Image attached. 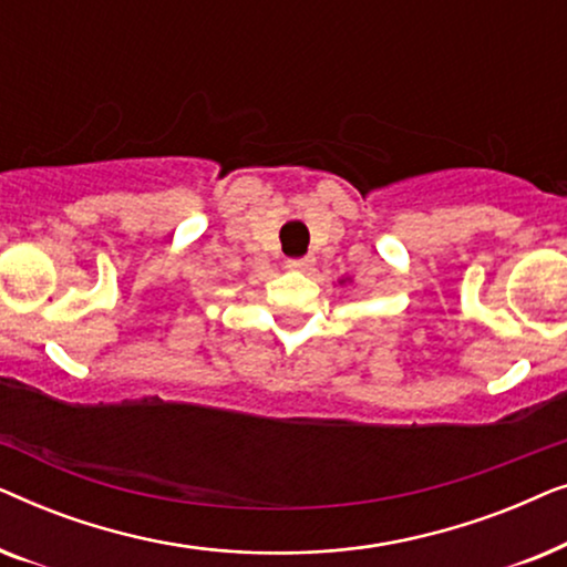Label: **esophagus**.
Here are the masks:
<instances>
[{
	"label": "esophagus",
	"instance_id": "obj_1",
	"mask_svg": "<svg viewBox=\"0 0 567 567\" xmlns=\"http://www.w3.org/2000/svg\"><path fill=\"white\" fill-rule=\"evenodd\" d=\"M286 266H289L291 270H307L309 266H312V260H309V258H291L289 262H286Z\"/></svg>",
	"mask_w": 567,
	"mask_h": 567
}]
</instances>
